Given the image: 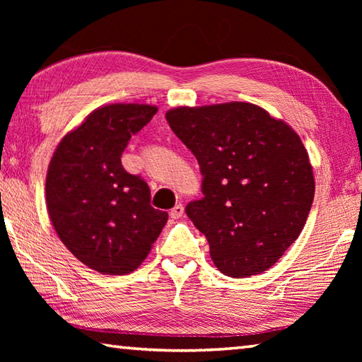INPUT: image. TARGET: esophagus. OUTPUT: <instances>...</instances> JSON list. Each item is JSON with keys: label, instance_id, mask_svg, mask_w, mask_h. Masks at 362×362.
<instances>
[{"label": "esophagus", "instance_id": "esophagus-1", "mask_svg": "<svg viewBox=\"0 0 362 362\" xmlns=\"http://www.w3.org/2000/svg\"><path fill=\"white\" fill-rule=\"evenodd\" d=\"M169 214H171V218H173V219H179V218H182V216H183V205H182V204H177Z\"/></svg>", "mask_w": 362, "mask_h": 362}]
</instances>
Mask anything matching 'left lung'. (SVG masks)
Masks as SVG:
<instances>
[{
  "label": "left lung",
  "instance_id": "left-lung-1",
  "mask_svg": "<svg viewBox=\"0 0 362 362\" xmlns=\"http://www.w3.org/2000/svg\"><path fill=\"white\" fill-rule=\"evenodd\" d=\"M166 121L194 153L202 194L187 205L214 266L235 279L267 271L305 227L313 168L286 122L249 103L177 107Z\"/></svg>",
  "mask_w": 362,
  "mask_h": 362
}]
</instances>
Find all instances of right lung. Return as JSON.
I'll return each instance as SVG.
<instances>
[{"label": "right lung", "instance_id": "right-lung-1", "mask_svg": "<svg viewBox=\"0 0 362 362\" xmlns=\"http://www.w3.org/2000/svg\"><path fill=\"white\" fill-rule=\"evenodd\" d=\"M157 107L110 104L91 112L59 143L46 175V206L60 241L90 269L126 275L152 249L168 213L151 205V189L129 174L121 156Z\"/></svg>", "mask_w": 362, "mask_h": 362}]
</instances>
